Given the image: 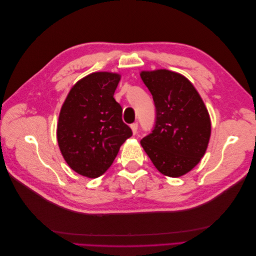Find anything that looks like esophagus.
Segmentation results:
<instances>
[{
    "mask_svg": "<svg viewBox=\"0 0 256 256\" xmlns=\"http://www.w3.org/2000/svg\"><path fill=\"white\" fill-rule=\"evenodd\" d=\"M138 123H133V124H131V128H132V132H133V134H136V133H138Z\"/></svg>",
    "mask_w": 256,
    "mask_h": 256,
    "instance_id": "esophagus-1",
    "label": "esophagus"
}]
</instances>
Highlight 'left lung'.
<instances>
[{
	"label": "left lung",
	"mask_w": 256,
	"mask_h": 256,
	"mask_svg": "<svg viewBox=\"0 0 256 256\" xmlns=\"http://www.w3.org/2000/svg\"><path fill=\"white\" fill-rule=\"evenodd\" d=\"M140 76L156 106L155 128L140 145L162 175L184 176L197 166L208 148L209 112L184 76L167 69L143 70Z\"/></svg>",
	"instance_id": "1"
}]
</instances>
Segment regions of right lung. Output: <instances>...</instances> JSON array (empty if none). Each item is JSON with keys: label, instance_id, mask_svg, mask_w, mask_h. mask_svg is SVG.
Instances as JSON below:
<instances>
[{"label": "right lung", "instance_id": "add662e5", "mask_svg": "<svg viewBox=\"0 0 256 256\" xmlns=\"http://www.w3.org/2000/svg\"><path fill=\"white\" fill-rule=\"evenodd\" d=\"M121 80L116 72L86 76L70 89L57 123V142L64 160L81 176L96 178L112 165L121 145L132 136L114 99Z\"/></svg>", "mask_w": 256, "mask_h": 256}]
</instances>
